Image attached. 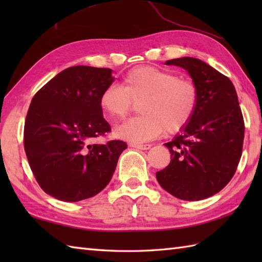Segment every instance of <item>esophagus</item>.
<instances>
[{"label": "esophagus", "instance_id": "obj_1", "mask_svg": "<svg viewBox=\"0 0 262 262\" xmlns=\"http://www.w3.org/2000/svg\"><path fill=\"white\" fill-rule=\"evenodd\" d=\"M130 146L138 149H148L152 145H149V144H130Z\"/></svg>", "mask_w": 262, "mask_h": 262}]
</instances>
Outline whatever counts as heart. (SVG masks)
Listing matches in <instances>:
<instances>
[{
  "mask_svg": "<svg viewBox=\"0 0 262 262\" xmlns=\"http://www.w3.org/2000/svg\"><path fill=\"white\" fill-rule=\"evenodd\" d=\"M196 83L180 79L174 72L153 66L130 70L122 84H109L99 97V105L111 119H122L139 102L141 116L125 121L115 135L130 143H143L163 134L181 132L191 121L199 104Z\"/></svg>",
  "mask_w": 262,
  "mask_h": 262,
  "instance_id": "heart-1",
  "label": "heart"
}]
</instances>
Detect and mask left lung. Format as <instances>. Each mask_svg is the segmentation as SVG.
Wrapping results in <instances>:
<instances>
[{
    "mask_svg": "<svg viewBox=\"0 0 262 262\" xmlns=\"http://www.w3.org/2000/svg\"><path fill=\"white\" fill-rule=\"evenodd\" d=\"M165 64L187 70L200 98L191 121L165 143L172 160L157 179L177 198L202 200L221 191L235 173L244 140L242 111L231 80L203 60L182 57Z\"/></svg>",
    "mask_w": 262,
    "mask_h": 262,
    "instance_id": "obj_1",
    "label": "left lung"
}]
</instances>
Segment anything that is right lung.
<instances>
[{"label": "right lung", "mask_w": 262, "mask_h": 262, "mask_svg": "<svg viewBox=\"0 0 262 262\" xmlns=\"http://www.w3.org/2000/svg\"><path fill=\"white\" fill-rule=\"evenodd\" d=\"M110 69L72 66L32 98L25 122V151L38 185L63 202L96 196L111 180L127 144H93L111 132L99 105L114 82Z\"/></svg>", "instance_id": "obj_1"}]
</instances>
